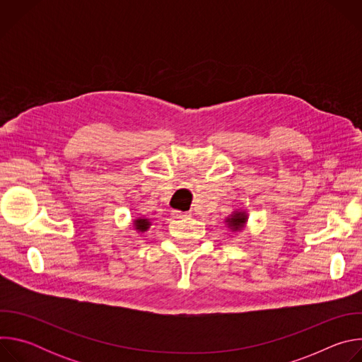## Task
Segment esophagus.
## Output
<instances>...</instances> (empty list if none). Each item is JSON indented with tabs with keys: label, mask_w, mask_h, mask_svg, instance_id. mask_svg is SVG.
Listing matches in <instances>:
<instances>
[{
	"label": "esophagus",
	"mask_w": 362,
	"mask_h": 362,
	"mask_svg": "<svg viewBox=\"0 0 362 362\" xmlns=\"http://www.w3.org/2000/svg\"><path fill=\"white\" fill-rule=\"evenodd\" d=\"M172 215H173V218H176V219H183V218L190 216L187 212H179V211H173Z\"/></svg>",
	"instance_id": "34e87169"
}]
</instances>
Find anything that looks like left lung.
Masks as SVG:
<instances>
[{"label": "left lung", "mask_w": 362, "mask_h": 362, "mask_svg": "<svg viewBox=\"0 0 362 362\" xmlns=\"http://www.w3.org/2000/svg\"><path fill=\"white\" fill-rule=\"evenodd\" d=\"M249 215L246 214V211L242 209H235L226 219H225V225L226 228L233 232V233H239L246 228Z\"/></svg>", "instance_id": "left-lung-1"}]
</instances>
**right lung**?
<instances>
[{
    "mask_svg": "<svg viewBox=\"0 0 362 362\" xmlns=\"http://www.w3.org/2000/svg\"><path fill=\"white\" fill-rule=\"evenodd\" d=\"M132 225H133L134 230L141 235V233H144V232H147V230L150 229L151 221L147 219V218H144V216H139V218H134V219H133Z\"/></svg>",
    "mask_w": 362,
    "mask_h": 362,
    "instance_id": "add662e5",
    "label": "right lung"
}]
</instances>
